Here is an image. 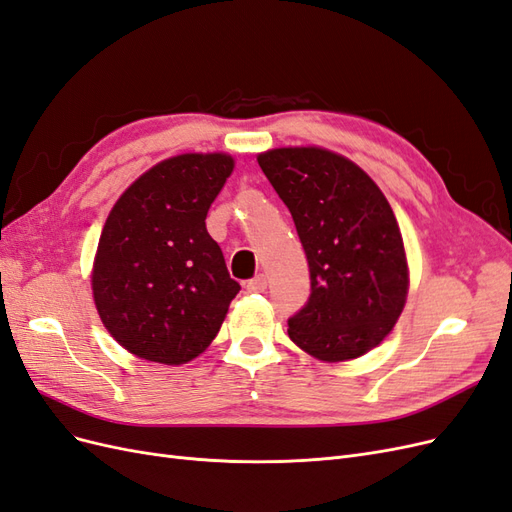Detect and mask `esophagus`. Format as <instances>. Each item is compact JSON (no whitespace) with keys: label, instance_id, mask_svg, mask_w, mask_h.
<instances>
[{"label":"esophagus","instance_id":"obj_1","mask_svg":"<svg viewBox=\"0 0 512 512\" xmlns=\"http://www.w3.org/2000/svg\"><path fill=\"white\" fill-rule=\"evenodd\" d=\"M245 288H247V292H265V288H267V277L260 273V275L252 277V280L245 284Z\"/></svg>","mask_w":512,"mask_h":512}]
</instances>
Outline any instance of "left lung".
I'll use <instances>...</instances> for the list:
<instances>
[{
	"mask_svg": "<svg viewBox=\"0 0 512 512\" xmlns=\"http://www.w3.org/2000/svg\"><path fill=\"white\" fill-rule=\"evenodd\" d=\"M258 164L288 207L309 265L312 292L288 318L290 339L331 363L376 348L408 294L389 200L359 166L327 149H273Z\"/></svg>",
	"mask_w": 512,
	"mask_h": 512,
	"instance_id": "obj_1",
	"label": "left lung"
}]
</instances>
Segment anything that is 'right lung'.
I'll return each mask as SVG.
<instances>
[{
  "instance_id": "add662e5",
  "label": "right lung",
  "mask_w": 512,
  "mask_h": 512,
  "mask_svg": "<svg viewBox=\"0 0 512 512\" xmlns=\"http://www.w3.org/2000/svg\"><path fill=\"white\" fill-rule=\"evenodd\" d=\"M232 166L224 153L164 160L108 215L91 277L94 301L108 333L145 361H192L241 290L205 224Z\"/></svg>"
}]
</instances>
